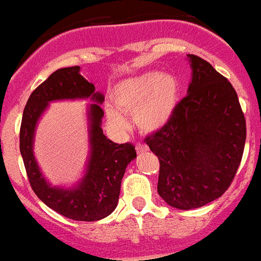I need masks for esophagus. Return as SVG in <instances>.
<instances>
[{
    "label": "esophagus",
    "mask_w": 261,
    "mask_h": 261,
    "mask_svg": "<svg viewBox=\"0 0 261 261\" xmlns=\"http://www.w3.org/2000/svg\"><path fill=\"white\" fill-rule=\"evenodd\" d=\"M136 149H137V152H138V153H146V152H148V150H149L148 146H147V144H143V143H137L136 144Z\"/></svg>",
    "instance_id": "obj_1"
}]
</instances>
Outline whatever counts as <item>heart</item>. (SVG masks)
I'll list each match as a JSON object with an SVG mask.
<instances>
[{
  "label": "heart",
  "mask_w": 261,
  "mask_h": 261,
  "mask_svg": "<svg viewBox=\"0 0 261 261\" xmlns=\"http://www.w3.org/2000/svg\"><path fill=\"white\" fill-rule=\"evenodd\" d=\"M179 82L174 75L147 71L120 80L113 89L117 108H106L107 119L118 130H127L124 114H132L141 130L152 133L170 123L179 101Z\"/></svg>",
  "instance_id": "obj_1"
}]
</instances>
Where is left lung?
<instances>
[{
    "instance_id": "8db88e82",
    "label": "left lung",
    "mask_w": 261,
    "mask_h": 261,
    "mask_svg": "<svg viewBox=\"0 0 261 261\" xmlns=\"http://www.w3.org/2000/svg\"><path fill=\"white\" fill-rule=\"evenodd\" d=\"M187 95L167 125L147 137L160 160L158 195L179 210L222 196L243 158L246 123L231 83L196 55Z\"/></svg>"
}]
</instances>
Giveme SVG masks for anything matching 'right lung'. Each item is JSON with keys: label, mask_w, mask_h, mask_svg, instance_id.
Returning a JSON list of instances; mask_svg holds the SVG:
<instances>
[{"label": "right lung", "mask_w": 261, "mask_h": 261, "mask_svg": "<svg viewBox=\"0 0 261 261\" xmlns=\"http://www.w3.org/2000/svg\"><path fill=\"white\" fill-rule=\"evenodd\" d=\"M75 98H89L94 103L87 112L90 158L85 176L76 185L53 187L42 174L33 154L36 125L51 101ZM103 101L104 95L80 74V66H71L54 71L32 91L23 109L20 152L32 190L45 205L76 221H98L115 210L125 168L137 158L133 144H117L104 136Z\"/></svg>", "instance_id": "1"}]
</instances>
